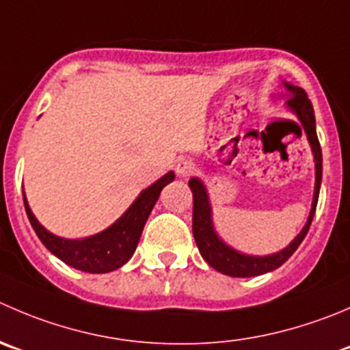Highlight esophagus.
I'll return each instance as SVG.
<instances>
[{
    "instance_id": "obj_1",
    "label": "esophagus",
    "mask_w": 350,
    "mask_h": 350,
    "mask_svg": "<svg viewBox=\"0 0 350 350\" xmlns=\"http://www.w3.org/2000/svg\"><path fill=\"white\" fill-rule=\"evenodd\" d=\"M195 171H196L195 164H193L191 161H186V159L179 161L178 165H176V172H178L181 178H189V176H191Z\"/></svg>"
}]
</instances>
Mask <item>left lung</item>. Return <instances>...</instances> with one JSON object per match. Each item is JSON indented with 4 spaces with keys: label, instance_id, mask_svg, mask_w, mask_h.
Wrapping results in <instances>:
<instances>
[{
    "label": "left lung",
    "instance_id": "obj_1",
    "mask_svg": "<svg viewBox=\"0 0 350 350\" xmlns=\"http://www.w3.org/2000/svg\"><path fill=\"white\" fill-rule=\"evenodd\" d=\"M289 90V99H287V106L296 113L299 118L301 124H303L304 131L308 135L311 148L314 154V162H317V183H314V196L313 205H311L310 217H308L306 226L299 232V236L286 247V250L279 251L270 256H247V254H241L224 244L222 241L217 237L215 230H213L212 219H210V203L208 196H206L205 186L202 181L196 178L189 179V188L193 191V236H195L196 246H198L200 254L203 260L208 263L212 269L217 272L226 273L230 277H254L261 275V273L272 272V270L279 269L282 263H286L294 251L299 247L303 239L306 237L308 230H310L311 220H313L314 212H317L318 195H320V185H321V147L317 137V126H314V113L311 100L308 99L306 92L301 87L296 85L284 83Z\"/></svg>",
    "mask_w": 350,
    "mask_h": 350
}]
</instances>
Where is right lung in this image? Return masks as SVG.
<instances>
[{
    "label": "right lung",
    "mask_w": 350,
    "mask_h": 350,
    "mask_svg": "<svg viewBox=\"0 0 350 350\" xmlns=\"http://www.w3.org/2000/svg\"><path fill=\"white\" fill-rule=\"evenodd\" d=\"M172 179H174V172H167L165 176H162L150 188L142 191L133 205L109 229L92 237H87V239H63V237L47 232L30 212L25 195H23V203H25L27 217H29L33 230L51 253L56 254L66 265L81 270V272L106 273L123 267L133 256L145 222H147L162 188L169 185Z\"/></svg>",
    "instance_id": "1"
}]
</instances>
